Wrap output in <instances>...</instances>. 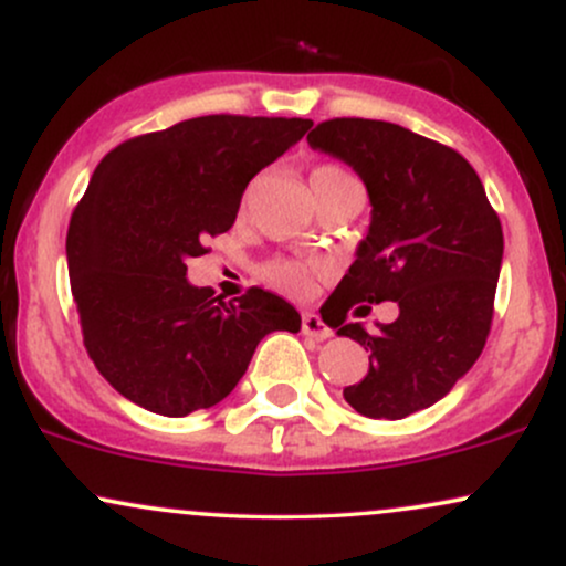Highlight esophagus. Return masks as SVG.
Returning <instances> with one entry per match:
<instances>
[{
	"label": "esophagus",
	"instance_id": "34e87169",
	"mask_svg": "<svg viewBox=\"0 0 566 566\" xmlns=\"http://www.w3.org/2000/svg\"><path fill=\"white\" fill-rule=\"evenodd\" d=\"M301 329H303V335L314 337V340H327V337H333V329H329L327 324L322 322V316L311 314V311H308V314H303Z\"/></svg>",
	"mask_w": 566,
	"mask_h": 566
}]
</instances>
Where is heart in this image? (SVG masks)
Segmentation results:
<instances>
[{
    "label": "heart",
    "instance_id": "1",
    "mask_svg": "<svg viewBox=\"0 0 566 566\" xmlns=\"http://www.w3.org/2000/svg\"><path fill=\"white\" fill-rule=\"evenodd\" d=\"M346 186H359V180L354 178L348 170L337 165H319L314 172H311V191H314V199L319 201L327 193L337 191V188ZM252 188L244 193L242 205H250ZM327 274V265L322 261H297V258H276V261L263 265V279L276 287L279 292L290 297H308L314 292L316 282Z\"/></svg>",
    "mask_w": 566,
    "mask_h": 566
}]
</instances>
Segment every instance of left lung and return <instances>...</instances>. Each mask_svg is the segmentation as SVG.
Returning <instances> with one entry per match:
<instances>
[{
	"instance_id": "8db88e82",
	"label": "left lung",
	"mask_w": 566,
	"mask_h": 566,
	"mask_svg": "<svg viewBox=\"0 0 566 566\" xmlns=\"http://www.w3.org/2000/svg\"><path fill=\"white\" fill-rule=\"evenodd\" d=\"M308 143L354 167L373 201L365 242L329 295L337 335L369 350L365 380L343 396L365 418L401 420L437 405L482 354L503 261L500 218L469 161L412 129L343 116L316 125ZM382 300L400 305L399 321L378 334L345 324L356 302Z\"/></svg>"
}]
</instances>
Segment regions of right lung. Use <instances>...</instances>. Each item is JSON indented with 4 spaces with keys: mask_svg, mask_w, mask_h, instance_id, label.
Listing matches in <instances>:
<instances>
[{
    "mask_svg": "<svg viewBox=\"0 0 566 566\" xmlns=\"http://www.w3.org/2000/svg\"><path fill=\"white\" fill-rule=\"evenodd\" d=\"M311 125L197 116L119 143L95 167L69 223L71 295L90 359L125 399L165 418L207 409L265 335L301 329L284 297L250 287L223 303L188 284L186 261L231 229L247 184Z\"/></svg>",
    "mask_w": 566,
    "mask_h": 566,
    "instance_id": "add662e5",
    "label": "right lung"
}]
</instances>
